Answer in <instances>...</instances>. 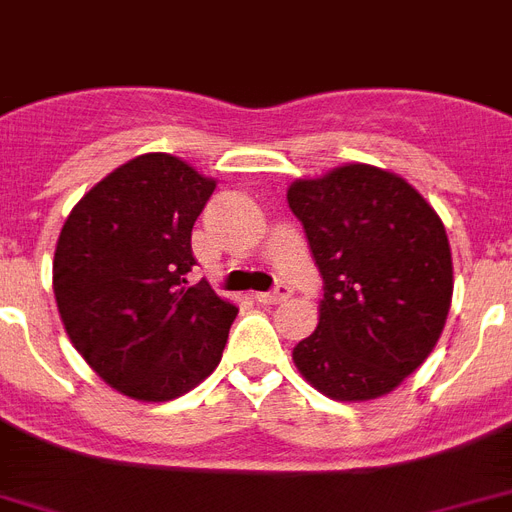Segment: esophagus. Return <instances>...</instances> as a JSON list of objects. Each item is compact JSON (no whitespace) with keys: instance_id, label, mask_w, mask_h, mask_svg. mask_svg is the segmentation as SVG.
<instances>
[{"instance_id":"obj_1","label":"esophagus","mask_w":512,"mask_h":512,"mask_svg":"<svg viewBox=\"0 0 512 512\" xmlns=\"http://www.w3.org/2000/svg\"><path fill=\"white\" fill-rule=\"evenodd\" d=\"M289 295H292V289H289L287 284H279L273 292H255V300L260 305H276L281 303V300H287Z\"/></svg>"}]
</instances>
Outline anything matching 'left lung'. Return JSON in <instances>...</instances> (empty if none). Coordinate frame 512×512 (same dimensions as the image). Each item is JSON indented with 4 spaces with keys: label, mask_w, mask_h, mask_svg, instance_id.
<instances>
[{
    "label": "left lung",
    "mask_w": 512,
    "mask_h": 512,
    "mask_svg": "<svg viewBox=\"0 0 512 512\" xmlns=\"http://www.w3.org/2000/svg\"><path fill=\"white\" fill-rule=\"evenodd\" d=\"M287 201L324 279L319 327L295 345V366L335 401L385 396L444 332L454 276L441 217L372 164L295 180Z\"/></svg>",
    "instance_id": "left-lung-1"
}]
</instances>
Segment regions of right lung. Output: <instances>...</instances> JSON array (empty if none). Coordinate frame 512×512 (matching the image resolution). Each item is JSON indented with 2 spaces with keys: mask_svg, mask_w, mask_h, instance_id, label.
I'll return each mask as SVG.
<instances>
[{
  "mask_svg": "<svg viewBox=\"0 0 512 512\" xmlns=\"http://www.w3.org/2000/svg\"><path fill=\"white\" fill-rule=\"evenodd\" d=\"M215 180L143 154L84 193L63 223L52 289L84 361L138 401H172L215 372L239 308L196 265L191 231Z\"/></svg>",
  "mask_w": 512,
  "mask_h": 512,
  "instance_id": "1",
  "label": "right lung"
}]
</instances>
